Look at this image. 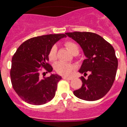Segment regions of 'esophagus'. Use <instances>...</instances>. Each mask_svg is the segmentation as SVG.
<instances>
[{
	"label": "esophagus",
	"mask_w": 127,
	"mask_h": 127,
	"mask_svg": "<svg viewBox=\"0 0 127 127\" xmlns=\"http://www.w3.org/2000/svg\"><path fill=\"white\" fill-rule=\"evenodd\" d=\"M63 78L64 80H72V77H67V76H63Z\"/></svg>",
	"instance_id": "34e87169"
}]
</instances>
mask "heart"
<instances>
[{"label": "heart", "instance_id": "1", "mask_svg": "<svg viewBox=\"0 0 127 127\" xmlns=\"http://www.w3.org/2000/svg\"><path fill=\"white\" fill-rule=\"evenodd\" d=\"M65 46L72 54H78L79 52V47L77 44H76L75 43L72 42V41H67L65 43ZM57 48L56 45H53L51 48L49 53V57L51 61H55L57 59ZM74 68L75 67L73 64L66 63L64 62H58L55 65V69L56 71L62 75L67 76L71 74L74 70Z\"/></svg>", "mask_w": 127, "mask_h": 127}]
</instances>
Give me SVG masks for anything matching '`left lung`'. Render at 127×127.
Instances as JSON below:
<instances>
[{
  "label": "left lung",
  "mask_w": 127,
  "mask_h": 127,
  "mask_svg": "<svg viewBox=\"0 0 127 127\" xmlns=\"http://www.w3.org/2000/svg\"><path fill=\"white\" fill-rule=\"evenodd\" d=\"M66 35L79 44L86 57L78 72L88 76H81L82 86L74 91L78 98L95 101L102 98L110 90L114 82L118 61L114 48L100 35L92 32H74Z\"/></svg>",
  "instance_id": "1"
}]
</instances>
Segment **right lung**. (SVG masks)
Wrapping results in <instances>:
<instances>
[{"label": "right lung", "instance_id": "obj_1", "mask_svg": "<svg viewBox=\"0 0 127 127\" xmlns=\"http://www.w3.org/2000/svg\"><path fill=\"white\" fill-rule=\"evenodd\" d=\"M65 34H49L35 37L23 43L12 59L11 82L13 88L22 99L35 105L49 102L55 95L61 76L51 74L41 78V68L51 72L49 61L51 48Z\"/></svg>", "mask_w": 127, "mask_h": 127}]
</instances>
